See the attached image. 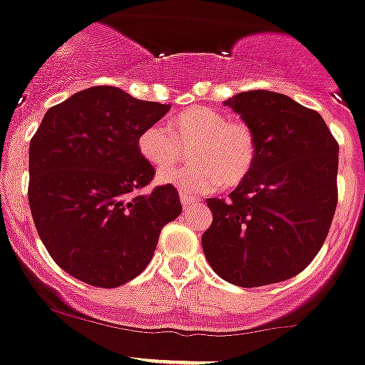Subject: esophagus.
Listing matches in <instances>:
<instances>
[{
	"instance_id": "1",
	"label": "esophagus",
	"mask_w": 365,
	"mask_h": 365,
	"mask_svg": "<svg viewBox=\"0 0 365 365\" xmlns=\"http://www.w3.org/2000/svg\"><path fill=\"white\" fill-rule=\"evenodd\" d=\"M180 201H182V205H183V208H187L189 207V205H192L194 203V200H192V196H189V194H180Z\"/></svg>"
}]
</instances>
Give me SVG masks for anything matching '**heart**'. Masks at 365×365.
<instances>
[{"mask_svg":"<svg viewBox=\"0 0 365 365\" xmlns=\"http://www.w3.org/2000/svg\"><path fill=\"white\" fill-rule=\"evenodd\" d=\"M162 125L146 126L137 137V151L158 173V182L183 194H207L219 185L237 187L257 162L258 144L253 128L240 119H228L210 107H189ZM190 148L191 164L171 168ZM170 169L168 170L167 168Z\"/></svg>","mask_w":365,"mask_h":365,"instance_id":"b5f03b06","label":"heart"}]
</instances>
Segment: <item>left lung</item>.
I'll use <instances>...</instances> for the list:
<instances>
[{
  "instance_id": "1",
  "label": "left lung",
  "mask_w": 365,
  "mask_h": 365,
  "mask_svg": "<svg viewBox=\"0 0 365 365\" xmlns=\"http://www.w3.org/2000/svg\"><path fill=\"white\" fill-rule=\"evenodd\" d=\"M257 135L258 155L226 200H207L205 257L222 280L262 287L296 277L323 246L337 207L339 144L316 110L272 91L225 101Z\"/></svg>"
}]
</instances>
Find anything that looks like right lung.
<instances>
[{
	"label": "right lung",
	"instance_id": "obj_1",
	"mask_svg": "<svg viewBox=\"0 0 365 365\" xmlns=\"http://www.w3.org/2000/svg\"><path fill=\"white\" fill-rule=\"evenodd\" d=\"M169 108L101 85L46 112L30 140L28 201L46 250L71 277L103 289L133 280L182 214L173 185L140 192L155 169L137 137Z\"/></svg>",
	"mask_w": 365,
	"mask_h": 365
}]
</instances>
